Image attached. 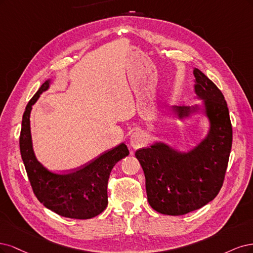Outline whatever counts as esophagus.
Segmentation results:
<instances>
[{
    "label": "esophagus",
    "instance_id": "1",
    "mask_svg": "<svg viewBox=\"0 0 253 253\" xmlns=\"http://www.w3.org/2000/svg\"><path fill=\"white\" fill-rule=\"evenodd\" d=\"M145 136L141 132H133L131 135H130L129 138V143L131 145V147L134 149L141 148L142 146L145 145Z\"/></svg>",
    "mask_w": 253,
    "mask_h": 253
}]
</instances>
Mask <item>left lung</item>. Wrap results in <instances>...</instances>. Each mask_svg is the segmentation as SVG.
Returning <instances> with one entry per match:
<instances>
[{"mask_svg": "<svg viewBox=\"0 0 253 253\" xmlns=\"http://www.w3.org/2000/svg\"><path fill=\"white\" fill-rule=\"evenodd\" d=\"M193 76L197 100L203 103L170 111L178 121L205 116L206 135L187 151L157 141L135 152L149 205L162 214L183 215L212 201L222 188L231 151L232 126L222 91L200 69L194 68Z\"/></svg>", "mask_w": 253, "mask_h": 253, "instance_id": "8db88e82", "label": "left lung"}]
</instances>
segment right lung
I'll return each instance as SVG.
<instances>
[{
  "instance_id": "obj_1",
  "label": "right lung",
  "mask_w": 253,
  "mask_h": 253,
  "mask_svg": "<svg viewBox=\"0 0 253 253\" xmlns=\"http://www.w3.org/2000/svg\"><path fill=\"white\" fill-rule=\"evenodd\" d=\"M51 79L41 85L23 115L20 150L32 190L43 205L59 215L87 219L99 215L108 205L107 184L112 168L129 154L122 143L89 164L69 173H58L37 159L30 130V113L40 95L49 89Z\"/></svg>"
}]
</instances>
